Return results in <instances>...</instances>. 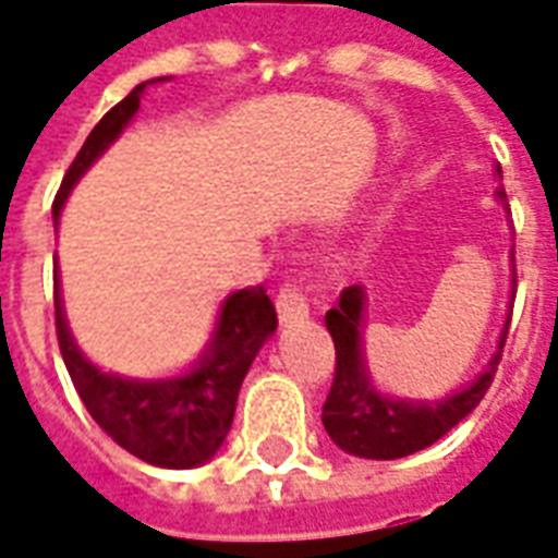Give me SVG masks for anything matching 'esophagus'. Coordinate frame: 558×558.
Segmentation results:
<instances>
[{
    "instance_id": "34e87169",
    "label": "esophagus",
    "mask_w": 558,
    "mask_h": 558,
    "mask_svg": "<svg viewBox=\"0 0 558 558\" xmlns=\"http://www.w3.org/2000/svg\"><path fill=\"white\" fill-rule=\"evenodd\" d=\"M276 312H279V320L282 324H291V320L308 318V300L303 296V291L296 284H284L279 296H276Z\"/></svg>"
}]
</instances>
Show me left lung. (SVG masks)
Instances as JSON below:
<instances>
[{
  "label": "left lung",
  "instance_id": "1",
  "mask_svg": "<svg viewBox=\"0 0 558 558\" xmlns=\"http://www.w3.org/2000/svg\"><path fill=\"white\" fill-rule=\"evenodd\" d=\"M496 178L502 181V169L496 166ZM496 198L508 207L506 190L496 186ZM514 267V252H511ZM518 282V276L511 279ZM327 329L336 344V377L329 386L327 404H324V428L332 442L348 454L372 458V461H396L408 458L413 451H422L446 437L463 416H470L475 404L485 398L487 386L494 384L496 365L502 360L508 336L506 329L499 336L496 353L487 360L482 372L470 384L437 401H410V398L384 396L374 386L363 353V327H365V288L351 284L344 288L339 303L327 312Z\"/></svg>",
  "mask_w": 558,
  "mask_h": 558
}]
</instances>
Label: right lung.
Instances as JSON below:
<instances>
[{
    "label": "right lung",
    "instance_id": "right-lung-1",
    "mask_svg": "<svg viewBox=\"0 0 558 558\" xmlns=\"http://www.w3.org/2000/svg\"><path fill=\"white\" fill-rule=\"evenodd\" d=\"M145 85L148 83L136 85L88 133V140L76 154V160L71 162L52 202L56 222L62 217V207L73 184L92 169V162L121 136V130L140 112ZM52 279H56L59 351L85 410L92 413L97 425L107 430L121 449H128L130 454L154 466L190 470V466H202L210 461L222 440L229 437L240 384L250 372L255 353L262 351L264 341L276 332V308L270 296L264 294L262 284L234 291L219 306L214 336L190 372L178 377H160V380H140V377L100 372L76 348L71 327L64 320L59 270Z\"/></svg>",
    "mask_w": 558,
    "mask_h": 558
}]
</instances>
